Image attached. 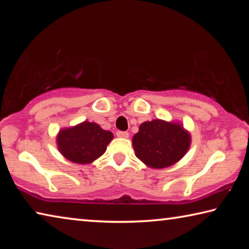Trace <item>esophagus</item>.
<instances>
[{
  "mask_svg": "<svg viewBox=\"0 0 249 249\" xmlns=\"http://www.w3.org/2000/svg\"><path fill=\"white\" fill-rule=\"evenodd\" d=\"M117 137H121V138H128L129 137V134L127 132H121V130H119V132L116 133Z\"/></svg>",
  "mask_w": 249,
  "mask_h": 249,
  "instance_id": "1",
  "label": "esophagus"
}]
</instances>
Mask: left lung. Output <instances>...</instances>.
<instances>
[{
	"instance_id": "8db88e82",
	"label": "left lung",
	"mask_w": 249,
	"mask_h": 249,
	"mask_svg": "<svg viewBox=\"0 0 249 249\" xmlns=\"http://www.w3.org/2000/svg\"><path fill=\"white\" fill-rule=\"evenodd\" d=\"M132 142L138 159L150 168L161 169L178 162L187 154L191 136L179 123L154 120L141 124Z\"/></svg>"
}]
</instances>
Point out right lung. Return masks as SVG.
I'll use <instances>...</instances> for the list:
<instances>
[{
	"label": "right lung",
	"mask_w": 249,
	"mask_h": 249,
	"mask_svg": "<svg viewBox=\"0 0 249 249\" xmlns=\"http://www.w3.org/2000/svg\"><path fill=\"white\" fill-rule=\"evenodd\" d=\"M113 134L96 123L82 122L73 127L64 128L57 135V146L60 154L75 163H91L102 156Z\"/></svg>",
	"instance_id": "1"
}]
</instances>
